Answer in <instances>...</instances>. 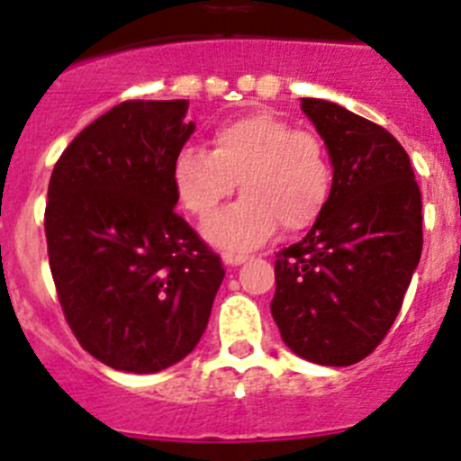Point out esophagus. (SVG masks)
<instances>
[{"label":"esophagus","instance_id":"34e87169","mask_svg":"<svg viewBox=\"0 0 461 461\" xmlns=\"http://www.w3.org/2000/svg\"><path fill=\"white\" fill-rule=\"evenodd\" d=\"M248 259H250V257L245 255V252H225V255H222V261H225L227 266H240Z\"/></svg>","mask_w":461,"mask_h":461}]
</instances>
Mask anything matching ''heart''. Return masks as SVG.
<instances>
[{
  "label": "heart",
  "mask_w": 461,
  "mask_h": 461,
  "mask_svg": "<svg viewBox=\"0 0 461 461\" xmlns=\"http://www.w3.org/2000/svg\"><path fill=\"white\" fill-rule=\"evenodd\" d=\"M172 182L197 221L213 216L239 182L243 197L209 221L204 234L225 250H250L268 240L277 225L300 231L321 216L332 166L316 133L294 129L270 111H252L218 124L211 149H179Z\"/></svg>",
  "instance_id": "1"
}]
</instances>
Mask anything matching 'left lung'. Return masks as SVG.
<instances>
[{
    "label": "left lung",
    "mask_w": 461,
    "mask_h": 461,
    "mask_svg": "<svg viewBox=\"0 0 461 461\" xmlns=\"http://www.w3.org/2000/svg\"><path fill=\"white\" fill-rule=\"evenodd\" d=\"M330 149L332 191L312 230L275 259L270 303L284 343L350 366L389 334L423 250L420 191L402 145L380 124L303 97Z\"/></svg>",
    "instance_id": "1"
}]
</instances>
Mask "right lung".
Instances as JSON below:
<instances>
[{
    "mask_svg": "<svg viewBox=\"0 0 461 461\" xmlns=\"http://www.w3.org/2000/svg\"><path fill=\"white\" fill-rule=\"evenodd\" d=\"M186 100H127L90 122L47 188L51 277L72 334L115 371L157 373L202 339L225 268L175 211Z\"/></svg>",
    "mask_w": 461,
    "mask_h": 461,
    "instance_id": "right-lung-1",
    "label": "right lung"
}]
</instances>
